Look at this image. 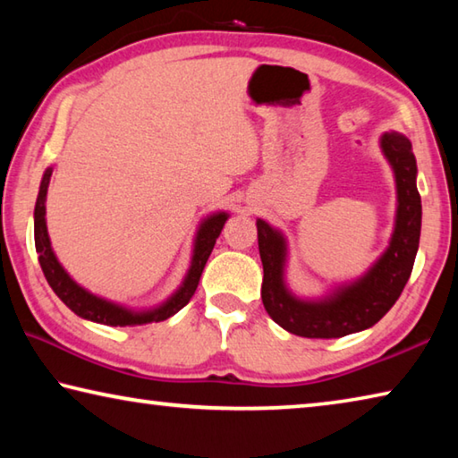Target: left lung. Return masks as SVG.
I'll list each match as a JSON object with an SVG mask.
<instances>
[{
	"mask_svg": "<svg viewBox=\"0 0 458 458\" xmlns=\"http://www.w3.org/2000/svg\"><path fill=\"white\" fill-rule=\"evenodd\" d=\"M382 149L394 167L398 185L396 228L390 248L358 283L337 291L321 303H303L291 297L283 283L284 240L265 220L257 222L262 276V303L270 319L293 335L335 339L368 329L390 311L412 275L420 240L422 204L416 188V157L412 143L400 133H386Z\"/></svg>",
	"mask_w": 458,
	"mask_h": 458,
	"instance_id": "1",
	"label": "left lung"
}]
</instances>
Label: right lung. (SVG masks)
<instances>
[{"mask_svg": "<svg viewBox=\"0 0 458 458\" xmlns=\"http://www.w3.org/2000/svg\"><path fill=\"white\" fill-rule=\"evenodd\" d=\"M50 175L52 169H46V174L42 177L40 183V193H38L36 199V210H34V242H36V252L40 254V267L42 273L46 276V281L52 286V291L58 294L68 309L82 317V319L95 321V323H103V325H141V323H157L164 321L167 317L175 315L180 309L190 303V299L193 297V293L198 289L199 276L204 273V267L210 254L214 250L216 238L220 236V232L224 228V222L228 220L226 214H216L210 216L198 232L196 238V248H193V260H191V268L188 276H185V283L180 291H177L172 299L167 301L165 305H161L159 309L149 313H131L127 309H121L113 303H106V301L95 297V294L87 293L81 289L71 276L64 273V268L60 267V262L56 260L50 246V238H48V230H46V191H48V183H50Z\"/></svg>", "mask_w": 458, "mask_h": 458, "instance_id": "add662e5", "label": "right lung"}]
</instances>
